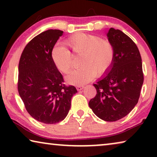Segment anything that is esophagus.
Segmentation results:
<instances>
[{"label":"esophagus","mask_w":157,"mask_h":157,"mask_svg":"<svg viewBox=\"0 0 157 157\" xmlns=\"http://www.w3.org/2000/svg\"><path fill=\"white\" fill-rule=\"evenodd\" d=\"M83 86H76V89L78 90V91H81V90H82L83 89Z\"/></svg>","instance_id":"esophagus-1"}]
</instances>
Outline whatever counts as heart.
<instances>
[{
    "mask_svg": "<svg viewBox=\"0 0 157 157\" xmlns=\"http://www.w3.org/2000/svg\"><path fill=\"white\" fill-rule=\"evenodd\" d=\"M64 46L53 47L51 57L56 68L63 74H68L72 68L73 55H80L78 64L81 66L66 77L68 82L82 85L91 80L96 75L100 77L110 69L115 58L113 45L99 36L84 33H76L66 38Z\"/></svg>",
    "mask_w": 157,
    "mask_h": 157,
    "instance_id": "1",
    "label": "heart"
}]
</instances>
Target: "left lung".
Wrapping results in <instances>:
<instances>
[{"mask_svg": "<svg viewBox=\"0 0 157 157\" xmlns=\"http://www.w3.org/2000/svg\"><path fill=\"white\" fill-rule=\"evenodd\" d=\"M107 37L114 46L115 58L107 74L94 84L97 93L89 105L101 119L116 121L129 113L138 103L144 74L136 44L121 31L113 28Z\"/></svg>", "mask_w": 157, "mask_h": 157, "instance_id": "1", "label": "left lung"}]
</instances>
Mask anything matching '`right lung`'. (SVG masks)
I'll return each mask as SVG.
<instances>
[{"label": "right lung", "mask_w": 157, "mask_h": 157, "mask_svg": "<svg viewBox=\"0 0 157 157\" xmlns=\"http://www.w3.org/2000/svg\"><path fill=\"white\" fill-rule=\"evenodd\" d=\"M63 31L50 29L38 34L23 49L18 65V90L28 113L44 124L63 121L77 90L66 86L51 52Z\"/></svg>", "instance_id": "add662e5"}]
</instances>
